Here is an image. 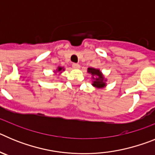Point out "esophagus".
Listing matches in <instances>:
<instances>
[{
    "mask_svg": "<svg viewBox=\"0 0 155 155\" xmlns=\"http://www.w3.org/2000/svg\"><path fill=\"white\" fill-rule=\"evenodd\" d=\"M72 67H73V68H74V69H79V68H80V65H79L78 64H72Z\"/></svg>",
    "mask_w": 155,
    "mask_h": 155,
    "instance_id": "1",
    "label": "esophagus"
}]
</instances>
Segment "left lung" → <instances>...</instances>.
Wrapping results in <instances>:
<instances>
[{
    "label": "left lung",
    "instance_id": "obj_1",
    "mask_svg": "<svg viewBox=\"0 0 155 155\" xmlns=\"http://www.w3.org/2000/svg\"><path fill=\"white\" fill-rule=\"evenodd\" d=\"M87 73L91 74L92 83L91 85L96 88H104L106 87L107 78H105L102 72L99 69L94 68H87Z\"/></svg>",
    "mask_w": 155,
    "mask_h": 155
}]
</instances>
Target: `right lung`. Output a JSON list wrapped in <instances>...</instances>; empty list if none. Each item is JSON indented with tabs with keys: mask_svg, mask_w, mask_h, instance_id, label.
Returning <instances> with one entry per match:
<instances>
[{
	"mask_svg": "<svg viewBox=\"0 0 155 155\" xmlns=\"http://www.w3.org/2000/svg\"><path fill=\"white\" fill-rule=\"evenodd\" d=\"M65 71V68H64V67H60V66H59L58 68H57L55 71H53V72H54V74H57L58 73V74L60 75L61 74H62L63 71Z\"/></svg>",
	"mask_w": 155,
	"mask_h": 155,
	"instance_id": "right-lung-1",
	"label": "right lung"
}]
</instances>
